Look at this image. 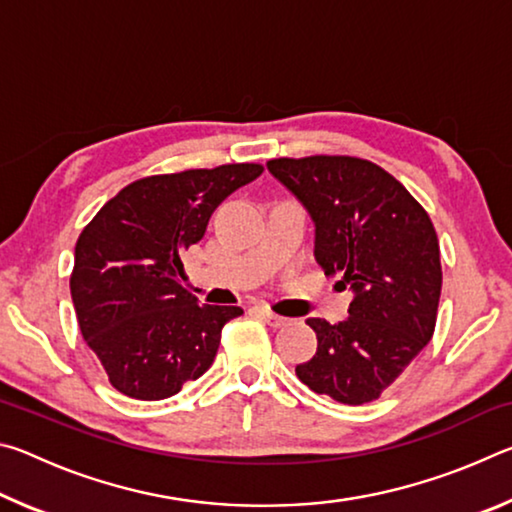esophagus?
I'll use <instances>...</instances> for the list:
<instances>
[{
  "label": "esophagus",
  "instance_id": "1",
  "mask_svg": "<svg viewBox=\"0 0 512 512\" xmlns=\"http://www.w3.org/2000/svg\"><path fill=\"white\" fill-rule=\"evenodd\" d=\"M259 311V316L264 318V323L268 325V327H273V329H280V327H287L291 320L289 318H284V316H277V314H273L271 309H264V307H259L257 309Z\"/></svg>",
  "mask_w": 512,
  "mask_h": 512
}]
</instances>
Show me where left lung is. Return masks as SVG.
<instances>
[{
  "mask_svg": "<svg viewBox=\"0 0 512 512\" xmlns=\"http://www.w3.org/2000/svg\"><path fill=\"white\" fill-rule=\"evenodd\" d=\"M316 225L318 264L352 291L348 318H309L318 348L296 375L318 395L377 400L431 341L443 268L429 214L377 164L348 155L266 164Z\"/></svg>",
  "mask_w": 512,
  "mask_h": 512,
  "instance_id": "left-lung-1",
  "label": "left lung"
}]
</instances>
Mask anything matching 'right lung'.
I'll return each instance as SVG.
<instances>
[{"label": "right lung", "instance_id": "1", "mask_svg": "<svg viewBox=\"0 0 512 512\" xmlns=\"http://www.w3.org/2000/svg\"><path fill=\"white\" fill-rule=\"evenodd\" d=\"M262 171L246 162L135 180L85 225L69 289L83 339L119 393L164 400L212 366L223 325L244 309L201 305L183 287V253Z\"/></svg>", "mask_w": 512, "mask_h": 512}]
</instances>
